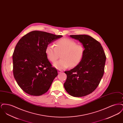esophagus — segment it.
Here are the masks:
<instances>
[{"label":"esophagus","instance_id":"obj_1","mask_svg":"<svg viewBox=\"0 0 123 123\" xmlns=\"http://www.w3.org/2000/svg\"><path fill=\"white\" fill-rule=\"evenodd\" d=\"M62 71L61 70H58V73H61Z\"/></svg>","mask_w":123,"mask_h":123}]
</instances>
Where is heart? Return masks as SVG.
Instances as JSON below:
<instances>
[{"label":"heart","mask_w":123,"mask_h":123,"mask_svg":"<svg viewBox=\"0 0 123 123\" xmlns=\"http://www.w3.org/2000/svg\"><path fill=\"white\" fill-rule=\"evenodd\" d=\"M54 47L52 44L47 46L45 53L47 58L52 63L59 59L53 66L57 69L63 70L68 68H73L81 62L85 53V48L81 44H78L74 40L63 38L57 40Z\"/></svg>","instance_id":"b5f03b06"}]
</instances>
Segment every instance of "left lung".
Here are the masks:
<instances>
[{
	"mask_svg": "<svg viewBox=\"0 0 123 123\" xmlns=\"http://www.w3.org/2000/svg\"><path fill=\"white\" fill-rule=\"evenodd\" d=\"M79 40L85 48L81 62L74 68L65 71L67 79L64 87L74 97L92 93L98 86L104 73L106 56L101 44L87 35H70Z\"/></svg>",
	"mask_w": 123,
	"mask_h": 123,
	"instance_id": "8db88e82",
	"label": "left lung"
}]
</instances>
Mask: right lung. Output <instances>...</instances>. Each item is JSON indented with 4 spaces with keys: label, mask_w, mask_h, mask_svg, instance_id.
I'll list each match as a JSON object with an SVG mask.
<instances>
[{
    "label": "right lung",
    "mask_w": 123,
    "mask_h": 123,
    "mask_svg": "<svg viewBox=\"0 0 123 123\" xmlns=\"http://www.w3.org/2000/svg\"><path fill=\"white\" fill-rule=\"evenodd\" d=\"M62 35L35 30L18 42L13 53V72L18 85L31 95L40 96L49 90L58 71L45 53L47 46Z\"/></svg>",
    "instance_id": "obj_1"
}]
</instances>
